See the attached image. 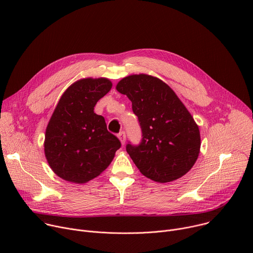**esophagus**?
<instances>
[{
  "mask_svg": "<svg viewBox=\"0 0 253 253\" xmlns=\"http://www.w3.org/2000/svg\"><path fill=\"white\" fill-rule=\"evenodd\" d=\"M118 137H119L120 140H121L122 144H125V142H126V133H125V131L120 132V133L118 134Z\"/></svg>",
  "mask_w": 253,
  "mask_h": 253,
  "instance_id": "esophagus-1",
  "label": "esophagus"
}]
</instances>
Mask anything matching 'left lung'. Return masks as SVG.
<instances>
[{
  "instance_id": "8db88e82",
  "label": "left lung",
  "mask_w": 253,
  "mask_h": 253,
  "mask_svg": "<svg viewBox=\"0 0 253 253\" xmlns=\"http://www.w3.org/2000/svg\"><path fill=\"white\" fill-rule=\"evenodd\" d=\"M117 90L127 95L141 128V141L128 142L126 151L141 173L159 182L184 175L200 152V132L177 95L160 79L132 75Z\"/></svg>"
}]
</instances>
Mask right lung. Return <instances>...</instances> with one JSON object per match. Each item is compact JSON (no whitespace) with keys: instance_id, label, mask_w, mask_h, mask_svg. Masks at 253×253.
I'll return each instance as SVG.
<instances>
[{"instance_id":"obj_1","label":"right lung","mask_w":253,"mask_h":253,"mask_svg":"<svg viewBox=\"0 0 253 253\" xmlns=\"http://www.w3.org/2000/svg\"><path fill=\"white\" fill-rule=\"evenodd\" d=\"M112 88L108 79H83L63 93L46 129L45 156L64 180L84 183L98 176L121 148L94 113L96 102Z\"/></svg>"}]
</instances>
